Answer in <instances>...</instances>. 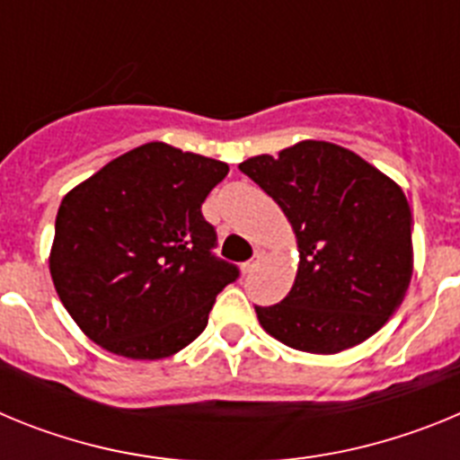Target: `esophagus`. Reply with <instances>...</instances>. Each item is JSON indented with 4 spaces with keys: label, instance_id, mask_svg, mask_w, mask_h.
I'll return each mask as SVG.
<instances>
[{
    "label": "esophagus",
    "instance_id": "obj_1",
    "mask_svg": "<svg viewBox=\"0 0 460 460\" xmlns=\"http://www.w3.org/2000/svg\"><path fill=\"white\" fill-rule=\"evenodd\" d=\"M255 265H258V255H255L253 260H246V262L242 265V271H243V274H249V271L255 270Z\"/></svg>",
    "mask_w": 460,
    "mask_h": 460
}]
</instances>
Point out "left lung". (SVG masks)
<instances>
[{"instance_id": "1", "label": "left lung", "mask_w": 460, "mask_h": 460, "mask_svg": "<svg viewBox=\"0 0 460 460\" xmlns=\"http://www.w3.org/2000/svg\"><path fill=\"white\" fill-rule=\"evenodd\" d=\"M239 170L283 209L299 251L286 299L255 306L262 329L311 355H336L371 339L412 279V211L403 189L324 140L246 158Z\"/></svg>"}]
</instances>
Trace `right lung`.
Returning <instances> with one entry per match:
<instances>
[{
	"instance_id": "add662e5",
	"label": "right lung",
	"mask_w": 460,
	"mask_h": 460,
	"mask_svg": "<svg viewBox=\"0 0 460 460\" xmlns=\"http://www.w3.org/2000/svg\"><path fill=\"white\" fill-rule=\"evenodd\" d=\"M227 164L147 142L64 195L50 276L83 334L112 355L165 359L205 332L218 292L237 279L211 249L202 217Z\"/></svg>"
}]
</instances>
